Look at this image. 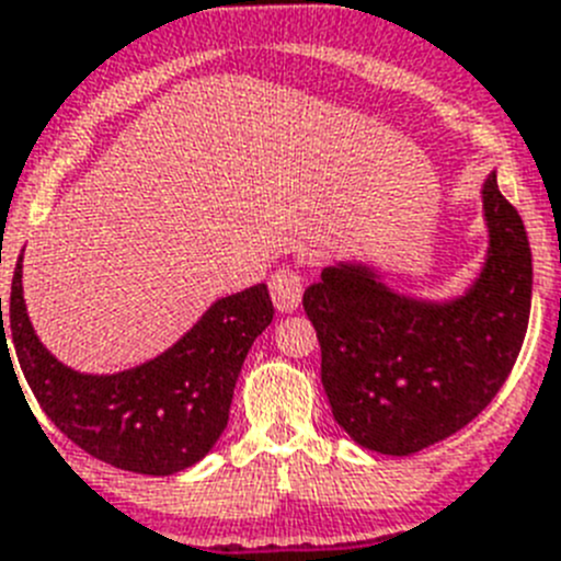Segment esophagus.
Masks as SVG:
<instances>
[{
    "label": "esophagus",
    "instance_id": "esophagus-1",
    "mask_svg": "<svg viewBox=\"0 0 561 561\" xmlns=\"http://www.w3.org/2000/svg\"><path fill=\"white\" fill-rule=\"evenodd\" d=\"M270 291L272 300H275V309L289 314L300 306V295H304V280L295 270H277L275 275L270 277Z\"/></svg>",
    "mask_w": 561,
    "mask_h": 561
}]
</instances>
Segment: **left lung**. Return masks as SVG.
Listing matches in <instances>:
<instances>
[{"mask_svg":"<svg viewBox=\"0 0 561 561\" xmlns=\"http://www.w3.org/2000/svg\"><path fill=\"white\" fill-rule=\"evenodd\" d=\"M489 255L458 300L396 295L374 270L336 264L304 291L331 413L381 455H415L478 419L512 374L531 314V247L514 205L483 185Z\"/></svg>","mask_w":561,"mask_h":561,"instance_id":"1","label":"left lung"}]
</instances>
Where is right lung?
<instances>
[{
    "mask_svg": "<svg viewBox=\"0 0 561 561\" xmlns=\"http://www.w3.org/2000/svg\"><path fill=\"white\" fill-rule=\"evenodd\" d=\"M272 314L266 284L250 286L216 300L173 348L140 368L78 374L49 354L30 325L19 261L8 320L0 297V365L4 356L13 368L10 340L38 408L72 444L103 463L160 478L205 458L225 433L247 351Z\"/></svg>",
    "mask_w": 561,
    "mask_h": 561,
    "instance_id": "1",
    "label": "right lung"
}]
</instances>
